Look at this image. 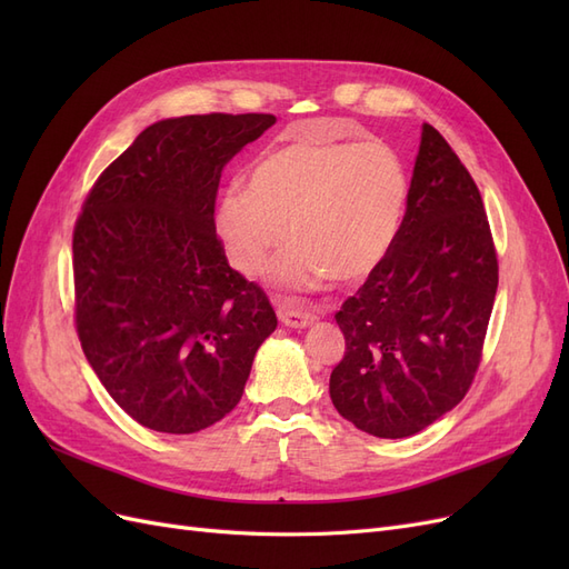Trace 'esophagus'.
<instances>
[{
  "label": "esophagus",
  "instance_id": "obj_1",
  "mask_svg": "<svg viewBox=\"0 0 569 569\" xmlns=\"http://www.w3.org/2000/svg\"><path fill=\"white\" fill-rule=\"evenodd\" d=\"M278 316H280V320L287 327H295V330H303V327L316 322V313H311V311H297V308H289V306H282L280 311H278Z\"/></svg>",
  "mask_w": 569,
  "mask_h": 569
}]
</instances>
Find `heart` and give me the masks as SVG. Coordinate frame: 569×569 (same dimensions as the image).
<instances>
[{"label":"heart","mask_w":569,"mask_h":569,"mask_svg":"<svg viewBox=\"0 0 569 569\" xmlns=\"http://www.w3.org/2000/svg\"><path fill=\"white\" fill-rule=\"evenodd\" d=\"M406 203L408 176L391 149L303 130L263 153L249 184L220 194L213 222L230 263L247 278L263 274L289 237L272 280L303 291L327 278L370 274L399 234Z\"/></svg>","instance_id":"obj_1"}]
</instances>
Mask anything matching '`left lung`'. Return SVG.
<instances>
[{"label": "left lung", "mask_w": 569, "mask_h": 569, "mask_svg": "<svg viewBox=\"0 0 569 569\" xmlns=\"http://www.w3.org/2000/svg\"><path fill=\"white\" fill-rule=\"evenodd\" d=\"M498 287L481 194L439 130L422 126L406 216L389 253L335 316L341 418L380 439L422 432L468 393Z\"/></svg>", "instance_id": "left-lung-1"}]
</instances>
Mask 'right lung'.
<instances>
[{"mask_svg": "<svg viewBox=\"0 0 569 569\" xmlns=\"http://www.w3.org/2000/svg\"><path fill=\"white\" fill-rule=\"evenodd\" d=\"M270 113L166 118L99 176L73 232L76 327L111 399L142 427L194 435L239 403L278 318L216 234L222 168Z\"/></svg>", "mask_w": 569, "mask_h": 569, "instance_id": "add662e5", "label": "right lung"}]
</instances>
